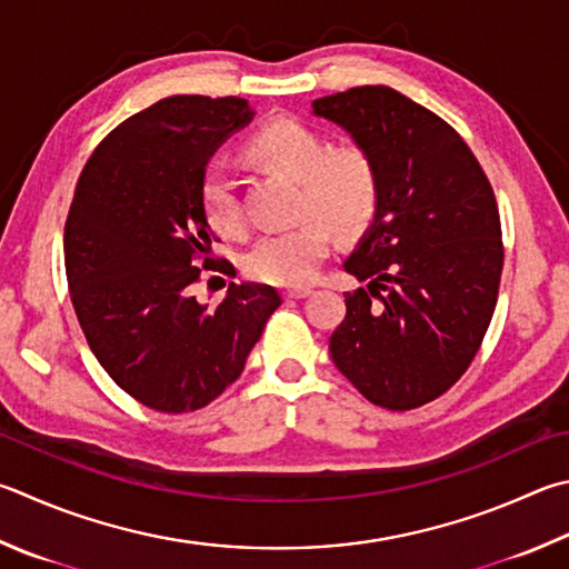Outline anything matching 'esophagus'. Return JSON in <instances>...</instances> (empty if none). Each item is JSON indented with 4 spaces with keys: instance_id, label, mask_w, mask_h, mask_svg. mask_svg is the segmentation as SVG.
Returning a JSON list of instances; mask_svg holds the SVG:
<instances>
[{
    "instance_id": "34e87169",
    "label": "esophagus",
    "mask_w": 569,
    "mask_h": 569,
    "mask_svg": "<svg viewBox=\"0 0 569 569\" xmlns=\"http://www.w3.org/2000/svg\"><path fill=\"white\" fill-rule=\"evenodd\" d=\"M311 293H313V288L293 286V288H288V291H286V298H308Z\"/></svg>"
}]
</instances>
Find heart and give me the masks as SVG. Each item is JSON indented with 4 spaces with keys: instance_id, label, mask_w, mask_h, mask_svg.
<instances>
[{
    "instance_id": "1",
    "label": "heart",
    "mask_w": 569,
    "mask_h": 569,
    "mask_svg": "<svg viewBox=\"0 0 569 569\" xmlns=\"http://www.w3.org/2000/svg\"><path fill=\"white\" fill-rule=\"evenodd\" d=\"M256 161L301 183L298 211L309 219L291 231L266 233L246 253L251 278L273 286H301L318 273L330 251V229L343 239L370 229L383 201L373 157L360 147L330 149L323 133L298 119H276L256 131L249 143ZM206 219L223 236L246 229L239 181L221 159L201 179Z\"/></svg>"
}]
</instances>
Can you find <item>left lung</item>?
Here are the masks:
<instances>
[{"mask_svg": "<svg viewBox=\"0 0 569 569\" xmlns=\"http://www.w3.org/2000/svg\"><path fill=\"white\" fill-rule=\"evenodd\" d=\"M373 157L383 201L346 261L366 288L346 293L330 358L388 410L440 398L470 368L495 313L502 229L492 186L460 133L390 87L313 101Z\"/></svg>", "mask_w": 569, "mask_h": 569, "instance_id": "left-lung-1", "label": "left lung"}]
</instances>
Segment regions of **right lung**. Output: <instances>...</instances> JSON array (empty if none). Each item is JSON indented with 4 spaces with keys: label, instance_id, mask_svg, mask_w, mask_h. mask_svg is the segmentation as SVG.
<instances>
[{
    "label": "right lung",
    "instance_id": "1",
    "mask_svg": "<svg viewBox=\"0 0 569 569\" xmlns=\"http://www.w3.org/2000/svg\"><path fill=\"white\" fill-rule=\"evenodd\" d=\"M241 97H169L121 121L91 153L64 226L69 296L91 353L151 410L206 408L241 376L276 288L231 283L201 306V271L233 273L211 256L201 179L216 147L249 123Z\"/></svg>",
    "mask_w": 569,
    "mask_h": 569
}]
</instances>
